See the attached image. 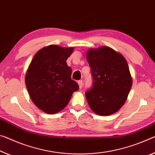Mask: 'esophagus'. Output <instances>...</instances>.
Returning a JSON list of instances; mask_svg holds the SVG:
<instances>
[{
  "instance_id": "1",
  "label": "esophagus",
  "mask_w": 155,
  "mask_h": 155,
  "mask_svg": "<svg viewBox=\"0 0 155 155\" xmlns=\"http://www.w3.org/2000/svg\"><path fill=\"white\" fill-rule=\"evenodd\" d=\"M78 86H79V88L81 89V88L82 86H83V81H82V80L78 81Z\"/></svg>"
}]
</instances>
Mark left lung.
Wrapping results in <instances>:
<instances>
[{
    "label": "left lung",
    "mask_w": 155,
    "mask_h": 155,
    "mask_svg": "<svg viewBox=\"0 0 155 155\" xmlns=\"http://www.w3.org/2000/svg\"><path fill=\"white\" fill-rule=\"evenodd\" d=\"M86 58L94 81L85 92L88 105L101 116L114 114L124 105L132 85L126 58L107 46L89 49Z\"/></svg>",
    "instance_id": "1"
}]
</instances>
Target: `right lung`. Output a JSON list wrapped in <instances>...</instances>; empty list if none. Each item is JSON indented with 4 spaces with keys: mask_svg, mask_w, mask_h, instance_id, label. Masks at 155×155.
<instances>
[{
    "mask_svg": "<svg viewBox=\"0 0 155 155\" xmlns=\"http://www.w3.org/2000/svg\"><path fill=\"white\" fill-rule=\"evenodd\" d=\"M74 48L50 45L35 54L25 74L29 97L39 109L53 114L67 106L78 85L66 61Z\"/></svg>",
    "mask_w": 155,
    "mask_h": 155,
    "instance_id": "1",
    "label": "right lung"
}]
</instances>
